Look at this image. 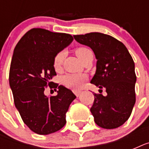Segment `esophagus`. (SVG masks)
<instances>
[{
    "mask_svg": "<svg viewBox=\"0 0 149 149\" xmlns=\"http://www.w3.org/2000/svg\"><path fill=\"white\" fill-rule=\"evenodd\" d=\"M73 93H74V94L77 96V97H79V96L81 94L82 91H77V90H74V91H73Z\"/></svg>",
    "mask_w": 149,
    "mask_h": 149,
    "instance_id": "34e87169",
    "label": "esophagus"
}]
</instances>
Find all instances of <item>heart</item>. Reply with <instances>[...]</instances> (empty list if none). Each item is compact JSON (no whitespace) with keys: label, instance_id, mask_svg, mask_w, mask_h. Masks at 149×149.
Listing matches in <instances>:
<instances>
[{"label":"heart","instance_id":"b5f03b06","mask_svg":"<svg viewBox=\"0 0 149 149\" xmlns=\"http://www.w3.org/2000/svg\"><path fill=\"white\" fill-rule=\"evenodd\" d=\"M78 58L81 60L84 56L86 55L90 50L85 47H79L75 50ZM65 52L63 51L59 52L56 54L54 57L53 66L56 70H60L62 64L64 60ZM86 79V76L85 74L81 73H74V74H67L63 78V83L65 86L70 87V88L77 89L83 86Z\"/></svg>","mask_w":149,"mask_h":149}]
</instances>
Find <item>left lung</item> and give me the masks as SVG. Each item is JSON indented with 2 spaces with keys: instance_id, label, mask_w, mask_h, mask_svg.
<instances>
[{
  "instance_id": "1",
  "label": "left lung",
  "mask_w": 149,
  "mask_h": 149,
  "mask_svg": "<svg viewBox=\"0 0 149 149\" xmlns=\"http://www.w3.org/2000/svg\"><path fill=\"white\" fill-rule=\"evenodd\" d=\"M73 37L91 48L97 60L91 83L106 89V96L93 94L91 111L94 121L106 129L120 127L129 118L135 104L136 75L132 56L122 42L108 35L91 32Z\"/></svg>"
}]
</instances>
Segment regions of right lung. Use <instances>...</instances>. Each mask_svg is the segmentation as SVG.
I'll list each match as a JSON object with an SVG mask.
<instances>
[{"mask_svg":"<svg viewBox=\"0 0 149 149\" xmlns=\"http://www.w3.org/2000/svg\"><path fill=\"white\" fill-rule=\"evenodd\" d=\"M73 41L72 36L32 29L24 34L14 50L9 84L15 107L24 123L38 134H49L65 125V113L76 96L65 86L51 82L56 72V54ZM58 88L57 95H45V86Z\"/></svg>","mask_w":149,"mask_h":149,"instance_id":"1","label":"right lung"}]
</instances>
